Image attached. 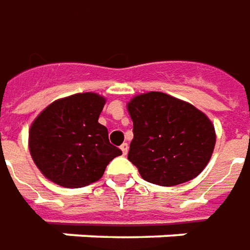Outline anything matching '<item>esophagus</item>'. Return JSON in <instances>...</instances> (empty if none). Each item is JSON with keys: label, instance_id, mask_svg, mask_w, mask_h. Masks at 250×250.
<instances>
[{"label": "esophagus", "instance_id": "1", "mask_svg": "<svg viewBox=\"0 0 250 250\" xmlns=\"http://www.w3.org/2000/svg\"><path fill=\"white\" fill-rule=\"evenodd\" d=\"M120 149H122V152H123V156H125L127 152H128V144H123V145L120 146Z\"/></svg>", "mask_w": 250, "mask_h": 250}]
</instances>
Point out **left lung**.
I'll return each instance as SVG.
<instances>
[{"instance_id": "1", "label": "left lung", "mask_w": 250, "mask_h": 250, "mask_svg": "<svg viewBox=\"0 0 250 250\" xmlns=\"http://www.w3.org/2000/svg\"><path fill=\"white\" fill-rule=\"evenodd\" d=\"M134 138L128 160L147 182L175 186L191 181L208 164L215 128L191 104L150 91L127 105Z\"/></svg>"}]
</instances>
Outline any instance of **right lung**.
Segmentation results:
<instances>
[{"label": "right lung", "instance_id": "add662e5", "mask_svg": "<svg viewBox=\"0 0 250 250\" xmlns=\"http://www.w3.org/2000/svg\"><path fill=\"white\" fill-rule=\"evenodd\" d=\"M105 98L79 93L50 104L30 128V153L41 172L62 188H83L98 181L122 154L98 123Z\"/></svg>", "mask_w": 250, "mask_h": 250}]
</instances>
